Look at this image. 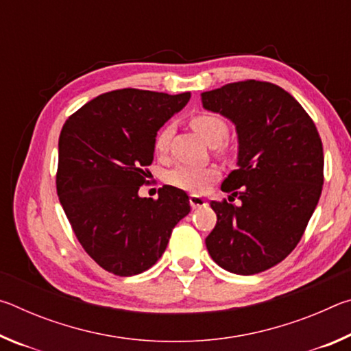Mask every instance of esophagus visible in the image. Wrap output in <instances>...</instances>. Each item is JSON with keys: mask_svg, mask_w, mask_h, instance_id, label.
<instances>
[{"mask_svg": "<svg viewBox=\"0 0 351 351\" xmlns=\"http://www.w3.org/2000/svg\"><path fill=\"white\" fill-rule=\"evenodd\" d=\"M190 206L193 207V209H198V207H204L207 206V201L203 197H198V195H190Z\"/></svg>", "mask_w": 351, "mask_h": 351, "instance_id": "esophagus-1", "label": "esophagus"}]
</instances>
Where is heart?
<instances>
[{"label":"heart","instance_id":"obj_1","mask_svg":"<svg viewBox=\"0 0 351 351\" xmlns=\"http://www.w3.org/2000/svg\"><path fill=\"white\" fill-rule=\"evenodd\" d=\"M190 127L203 139L207 145L218 147L228 136V123L217 114L201 112L190 119ZM173 134V127L165 125L154 139V148L158 153H165L169 142ZM218 178V171L212 167H197V165H178L167 173V181L178 189L187 190L192 193H201L210 187V184Z\"/></svg>","mask_w":351,"mask_h":351}]
</instances>
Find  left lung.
<instances>
[{
	"label": "left lung",
	"instance_id": "left-lung-1",
	"mask_svg": "<svg viewBox=\"0 0 351 351\" xmlns=\"http://www.w3.org/2000/svg\"><path fill=\"white\" fill-rule=\"evenodd\" d=\"M201 102L235 125L237 170L221 190L241 199L212 201L217 224L207 251L232 274H258L287 258L305 232L322 193V141L302 105L274 83H228Z\"/></svg>",
	"mask_w": 351,
	"mask_h": 351
}]
</instances>
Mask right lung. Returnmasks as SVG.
<instances>
[{"label": "right lung", "instance_id": "1", "mask_svg": "<svg viewBox=\"0 0 351 351\" xmlns=\"http://www.w3.org/2000/svg\"><path fill=\"white\" fill-rule=\"evenodd\" d=\"M190 93L117 90L71 116L58 139L57 195L88 255L105 271L132 277L162 257L189 195L164 186L139 197L158 130L187 105Z\"/></svg>", "mask_w": 351, "mask_h": 351}]
</instances>
